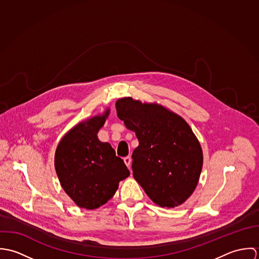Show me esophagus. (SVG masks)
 <instances>
[{
    "mask_svg": "<svg viewBox=\"0 0 259 259\" xmlns=\"http://www.w3.org/2000/svg\"><path fill=\"white\" fill-rule=\"evenodd\" d=\"M123 161H124L125 165H126L127 167H130V165H131V163H132V158H131V156H125V157L123 158Z\"/></svg>",
    "mask_w": 259,
    "mask_h": 259,
    "instance_id": "1",
    "label": "esophagus"
}]
</instances>
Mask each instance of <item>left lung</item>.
<instances>
[{"label":"left lung","mask_w":259,"mask_h":259,"mask_svg":"<svg viewBox=\"0 0 259 259\" xmlns=\"http://www.w3.org/2000/svg\"><path fill=\"white\" fill-rule=\"evenodd\" d=\"M115 109L140 143L132 155L136 181L155 204H183L195 190L203 164L202 148L189 124L157 103L131 97L117 100Z\"/></svg>","instance_id":"left-lung-1"}]
</instances>
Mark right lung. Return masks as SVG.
Instances as JSON below:
<instances>
[{
    "label": "right lung",
    "mask_w": 259,
    "mask_h": 259,
    "mask_svg": "<svg viewBox=\"0 0 259 259\" xmlns=\"http://www.w3.org/2000/svg\"><path fill=\"white\" fill-rule=\"evenodd\" d=\"M110 109L73 126L60 141L55 153V168L65 192L74 203L96 209L108 202L120 181L130 176L123 160L109 143L98 139Z\"/></svg>",
    "instance_id": "right-lung-1"
}]
</instances>
